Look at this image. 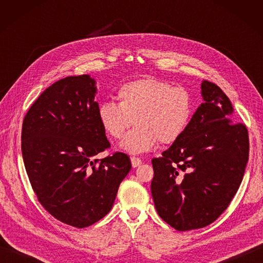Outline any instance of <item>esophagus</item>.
Returning a JSON list of instances; mask_svg holds the SVG:
<instances>
[{"mask_svg":"<svg viewBox=\"0 0 263 263\" xmlns=\"http://www.w3.org/2000/svg\"><path fill=\"white\" fill-rule=\"evenodd\" d=\"M141 163H142V160L139 158V157H135V156H133V157H131V164H132V166L135 167H138V166H140L141 165Z\"/></svg>","mask_w":263,"mask_h":263,"instance_id":"34e87169","label":"esophagus"}]
</instances>
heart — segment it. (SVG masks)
Masks as SVG:
<instances>
[{
	"instance_id": "heart-1",
	"label": "heart",
	"mask_w": 263,
	"mask_h": 263,
	"mask_svg": "<svg viewBox=\"0 0 263 263\" xmlns=\"http://www.w3.org/2000/svg\"><path fill=\"white\" fill-rule=\"evenodd\" d=\"M119 104L100 103L97 116L104 131L121 139L135 122L137 126L125 136L122 148L132 154L153 149L159 141L171 144L180 139L194 113L191 92L184 87H173L158 78H143L123 83L116 92Z\"/></svg>"
}]
</instances>
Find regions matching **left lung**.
Listing matches in <instances>:
<instances>
[{"label":"left lung","mask_w":263,"mask_h":263,"mask_svg":"<svg viewBox=\"0 0 263 263\" xmlns=\"http://www.w3.org/2000/svg\"><path fill=\"white\" fill-rule=\"evenodd\" d=\"M204 102L184 135L152 160V194L161 219L177 231L214 222L241 185L249 160V132L233 123V106L215 83H201Z\"/></svg>","instance_id":"obj_1"}]
</instances>
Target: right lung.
Wrapping results in <instances>:
<instances>
[{
    "instance_id": "right-lung-1",
    "label": "right lung",
    "mask_w": 263,
    "mask_h": 263,
    "mask_svg": "<svg viewBox=\"0 0 263 263\" xmlns=\"http://www.w3.org/2000/svg\"><path fill=\"white\" fill-rule=\"evenodd\" d=\"M95 93L88 74L66 77L42 92L22 122V158L33 192L54 218L78 228L108 214L131 170L126 154L96 159L110 143Z\"/></svg>"
}]
</instances>
